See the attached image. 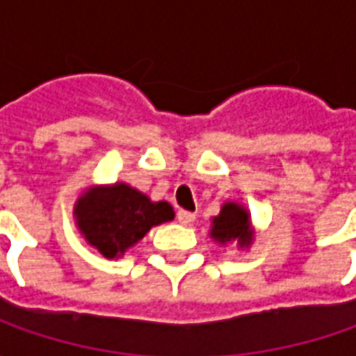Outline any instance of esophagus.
<instances>
[{"label":"esophagus","mask_w":356,"mask_h":356,"mask_svg":"<svg viewBox=\"0 0 356 356\" xmlns=\"http://www.w3.org/2000/svg\"><path fill=\"white\" fill-rule=\"evenodd\" d=\"M193 220H195V213L192 211H178V222L180 225H192Z\"/></svg>","instance_id":"34e87169"}]
</instances>
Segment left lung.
Instances as JSON below:
<instances>
[{"mask_svg": "<svg viewBox=\"0 0 356 356\" xmlns=\"http://www.w3.org/2000/svg\"><path fill=\"white\" fill-rule=\"evenodd\" d=\"M211 238L219 244L236 242L240 248H248L254 240V230L250 225V213L242 205L227 202L220 207V213L213 217L211 222Z\"/></svg>", "mask_w": 356, "mask_h": 356, "instance_id": "1", "label": "left lung"}]
</instances>
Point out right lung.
I'll list each match as a JSON object with an SVG mask.
<instances>
[{"instance_id": "obj_1", "label": "right lung", "mask_w": 356, "mask_h": 356, "mask_svg": "<svg viewBox=\"0 0 356 356\" xmlns=\"http://www.w3.org/2000/svg\"><path fill=\"white\" fill-rule=\"evenodd\" d=\"M77 229L108 259L122 257L149 230L174 219L168 202H151L124 182L92 186L73 207Z\"/></svg>"}]
</instances>
